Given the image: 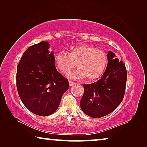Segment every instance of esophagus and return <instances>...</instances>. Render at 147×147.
<instances>
[{
	"label": "esophagus",
	"instance_id": "1",
	"mask_svg": "<svg viewBox=\"0 0 147 147\" xmlns=\"http://www.w3.org/2000/svg\"><path fill=\"white\" fill-rule=\"evenodd\" d=\"M74 84H75V82H72V81H69V84L70 86H73Z\"/></svg>",
	"mask_w": 147,
	"mask_h": 147
}]
</instances>
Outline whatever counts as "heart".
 Wrapping results in <instances>:
<instances>
[{"label": "heart", "instance_id": "heart-1", "mask_svg": "<svg viewBox=\"0 0 147 147\" xmlns=\"http://www.w3.org/2000/svg\"><path fill=\"white\" fill-rule=\"evenodd\" d=\"M54 62L57 69L64 74H69L77 63L78 69L71 74L72 78L82 79L87 77L88 80H94L104 73L107 57L102 50L83 44L71 47L68 53L57 52Z\"/></svg>", "mask_w": 147, "mask_h": 147}]
</instances>
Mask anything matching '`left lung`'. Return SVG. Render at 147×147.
<instances>
[{
    "instance_id": "8db88e82",
    "label": "left lung",
    "mask_w": 147,
    "mask_h": 147,
    "mask_svg": "<svg viewBox=\"0 0 147 147\" xmlns=\"http://www.w3.org/2000/svg\"><path fill=\"white\" fill-rule=\"evenodd\" d=\"M106 71L98 81L84 84V93L80 100L81 109L92 118H101L114 111L121 103L125 93L126 69L123 61L108 51Z\"/></svg>"
}]
</instances>
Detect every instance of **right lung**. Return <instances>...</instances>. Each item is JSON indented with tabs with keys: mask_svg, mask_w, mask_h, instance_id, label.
Masks as SVG:
<instances>
[{
	"mask_svg": "<svg viewBox=\"0 0 147 147\" xmlns=\"http://www.w3.org/2000/svg\"><path fill=\"white\" fill-rule=\"evenodd\" d=\"M49 43L41 41L24 52L17 65V88L25 107L38 116L54 113L63 94L69 89L68 80L56 69Z\"/></svg>",
	"mask_w": 147,
	"mask_h": 147,
	"instance_id": "add662e5",
	"label": "right lung"
}]
</instances>
